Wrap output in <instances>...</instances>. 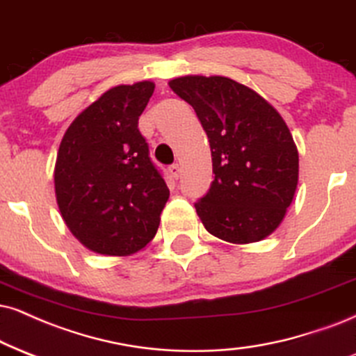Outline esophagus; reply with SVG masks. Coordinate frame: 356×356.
<instances>
[{
	"label": "esophagus",
	"instance_id": "esophagus-1",
	"mask_svg": "<svg viewBox=\"0 0 356 356\" xmlns=\"http://www.w3.org/2000/svg\"><path fill=\"white\" fill-rule=\"evenodd\" d=\"M168 173H170V177L173 178V179H178L179 175H181V168H179V166L175 163V165H171L170 168H168Z\"/></svg>",
	"mask_w": 356,
	"mask_h": 356
}]
</instances>
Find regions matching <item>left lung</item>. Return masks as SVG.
I'll return each mask as SVG.
<instances>
[{
    "label": "left lung",
    "mask_w": 356,
    "mask_h": 356,
    "mask_svg": "<svg viewBox=\"0 0 356 356\" xmlns=\"http://www.w3.org/2000/svg\"><path fill=\"white\" fill-rule=\"evenodd\" d=\"M195 108L211 147L214 179L196 213L208 232L234 244L256 243L280 225L299 181V153L279 112L232 79L170 81Z\"/></svg>",
    "instance_id": "left-lung-1"
}]
</instances>
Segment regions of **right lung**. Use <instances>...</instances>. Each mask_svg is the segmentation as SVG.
I'll use <instances>...</instances> for the list:
<instances>
[{
  "instance_id": "right-lung-1",
  "label": "right lung",
  "mask_w": 356,
  "mask_h": 356,
  "mask_svg": "<svg viewBox=\"0 0 356 356\" xmlns=\"http://www.w3.org/2000/svg\"><path fill=\"white\" fill-rule=\"evenodd\" d=\"M155 84L117 86L79 113L60 142L59 211L90 251L129 256L155 238L170 191L150 158L138 117Z\"/></svg>"
}]
</instances>
